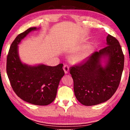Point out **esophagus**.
Returning a JSON list of instances; mask_svg holds the SVG:
<instances>
[{
    "label": "esophagus",
    "mask_w": 130,
    "mask_h": 130,
    "mask_svg": "<svg viewBox=\"0 0 130 130\" xmlns=\"http://www.w3.org/2000/svg\"><path fill=\"white\" fill-rule=\"evenodd\" d=\"M63 70H64V72L65 74H68L69 73V66L66 64L64 65V66H63Z\"/></svg>",
    "instance_id": "1"
}]
</instances>
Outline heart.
<instances>
[{"instance_id": "1", "label": "heart", "mask_w": 130, "mask_h": 130, "mask_svg": "<svg viewBox=\"0 0 130 130\" xmlns=\"http://www.w3.org/2000/svg\"><path fill=\"white\" fill-rule=\"evenodd\" d=\"M92 51H93V46L92 45H89L84 48L80 52L73 55L72 58V60L76 61V62L81 61L85 60L88 56H89L92 53Z\"/></svg>"}]
</instances>
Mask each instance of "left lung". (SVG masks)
<instances>
[{
  "label": "left lung",
  "mask_w": 130,
  "mask_h": 130,
  "mask_svg": "<svg viewBox=\"0 0 130 130\" xmlns=\"http://www.w3.org/2000/svg\"><path fill=\"white\" fill-rule=\"evenodd\" d=\"M107 46L92 54L89 60L70 70L76 98L91 106L104 103L115 93L124 68V57L119 41L108 34Z\"/></svg>",
  "instance_id": "8db88e82"
}]
</instances>
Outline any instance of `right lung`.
Returning a JSON list of instances; mask_svg holds the SVG:
<instances>
[{
	"mask_svg": "<svg viewBox=\"0 0 130 130\" xmlns=\"http://www.w3.org/2000/svg\"><path fill=\"white\" fill-rule=\"evenodd\" d=\"M38 29L30 27L16 37L8 52L6 70L11 85L19 98L32 104L47 105L56 99L59 83L65 74L63 64L27 65L22 62L18 52L21 41L31 31Z\"/></svg>",
	"mask_w": 130,
	"mask_h": 130,
	"instance_id": "1",
	"label": "right lung"
}]
</instances>
